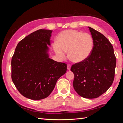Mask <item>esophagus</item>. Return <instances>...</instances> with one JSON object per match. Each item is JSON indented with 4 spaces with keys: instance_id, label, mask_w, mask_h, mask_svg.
<instances>
[{
    "instance_id": "34e87169",
    "label": "esophagus",
    "mask_w": 123,
    "mask_h": 123,
    "mask_svg": "<svg viewBox=\"0 0 123 123\" xmlns=\"http://www.w3.org/2000/svg\"><path fill=\"white\" fill-rule=\"evenodd\" d=\"M71 67V65H70V64L67 65V69H68V70H70Z\"/></svg>"
}]
</instances>
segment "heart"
Here are the masks:
<instances>
[{"label": "heart", "instance_id": "1", "mask_svg": "<svg viewBox=\"0 0 123 123\" xmlns=\"http://www.w3.org/2000/svg\"><path fill=\"white\" fill-rule=\"evenodd\" d=\"M56 42L53 44L56 55L64 58L66 52L68 51L70 59L76 63L82 62L90 56L94 46L93 39L90 34L75 30L62 32L57 36Z\"/></svg>", "mask_w": 123, "mask_h": 123}]
</instances>
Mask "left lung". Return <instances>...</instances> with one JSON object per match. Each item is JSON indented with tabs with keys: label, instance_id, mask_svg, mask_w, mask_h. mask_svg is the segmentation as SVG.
Returning a JSON list of instances; mask_svg holds the SVG:
<instances>
[{
	"label": "left lung",
	"instance_id": "1",
	"mask_svg": "<svg viewBox=\"0 0 123 123\" xmlns=\"http://www.w3.org/2000/svg\"><path fill=\"white\" fill-rule=\"evenodd\" d=\"M93 39L92 52L85 61L72 66L73 86L78 94L84 98H95L104 93L114 79L116 57L112 44L106 37L88 27Z\"/></svg>",
	"mask_w": 123,
	"mask_h": 123
}]
</instances>
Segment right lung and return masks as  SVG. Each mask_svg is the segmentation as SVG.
Segmentation results:
<instances>
[{
  "label": "right lung",
  "mask_w": 123,
  "mask_h": 123,
  "mask_svg": "<svg viewBox=\"0 0 123 123\" xmlns=\"http://www.w3.org/2000/svg\"><path fill=\"white\" fill-rule=\"evenodd\" d=\"M52 31L40 29L17 44L11 61V77L20 93L33 100L48 97L57 80L66 72L67 64L49 58Z\"/></svg>",
  "instance_id": "1"
}]
</instances>
